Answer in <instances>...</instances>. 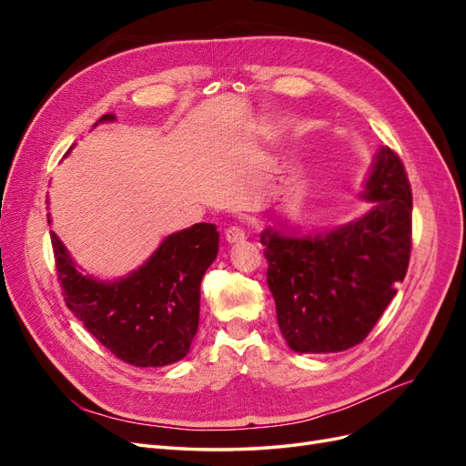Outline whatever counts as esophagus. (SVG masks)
Listing matches in <instances>:
<instances>
[{
    "mask_svg": "<svg viewBox=\"0 0 466 466\" xmlns=\"http://www.w3.org/2000/svg\"><path fill=\"white\" fill-rule=\"evenodd\" d=\"M245 238H247V233L241 228H229L228 231H225V241H228L229 245L243 243Z\"/></svg>",
    "mask_w": 466,
    "mask_h": 466,
    "instance_id": "1",
    "label": "esophagus"
}]
</instances>
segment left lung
<instances>
[{
	"label": "left lung",
	"instance_id": "obj_1",
	"mask_svg": "<svg viewBox=\"0 0 466 466\" xmlns=\"http://www.w3.org/2000/svg\"><path fill=\"white\" fill-rule=\"evenodd\" d=\"M360 196L370 209L340 228L301 233L276 219L260 233L279 330L299 354L363 342L406 276L412 192L397 153H375Z\"/></svg>",
	"mask_w": 466,
	"mask_h": 466
}]
</instances>
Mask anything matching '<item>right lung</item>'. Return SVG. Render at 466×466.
<instances>
[{"mask_svg": "<svg viewBox=\"0 0 466 466\" xmlns=\"http://www.w3.org/2000/svg\"><path fill=\"white\" fill-rule=\"evenodd\" d=\"M115 120L103 115L93 128ZM50 238L67 309L108 351L136 368H163L188 354L202 278L219 248L214 223L167 235L142 266L116 279L83 274L60 237L50 231Z\"/></svg>", "mask_w": 466, "mask_h": 466, "instance_id": "1", "label": "right lung"}]
</instances>
